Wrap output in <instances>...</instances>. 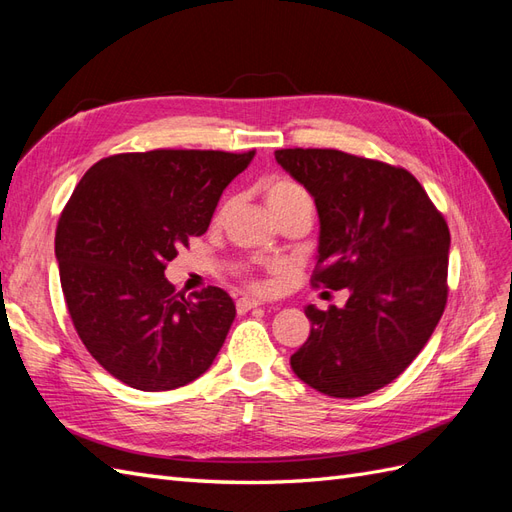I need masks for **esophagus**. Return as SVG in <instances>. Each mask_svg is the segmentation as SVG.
Here are the masks:
<instances>
[{
    "label": "esophagus",
    "mask_w": 512,
    "mask_h": 512,
    "mask_svg": "<svg viewBox=\"0 0 512 512\" xmlns=\"http://www.w3.org/2000/svg\"><path fill=\"white\" fill-rule=\"evenodd\" d=\"M259 305H261V300L248 298V296H242V298L235 300V309H238V313H246V311H251V309H255Z\"/></svg>",
    "instance_id": "34e87169"
}]
</instances>
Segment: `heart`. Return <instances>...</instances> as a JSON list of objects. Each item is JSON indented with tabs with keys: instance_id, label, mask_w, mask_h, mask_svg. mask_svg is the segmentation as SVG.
I'll return each instance as SVG.
<instances>
[{
	"instance_id": "heart-1",
	"label": "heart",
	"mask_w": 512,
	"mask_h": 512,
	"mask_svg": "<svg viewBox=\"0 0 512 512\" xmlns=\"http://www.w3.org/2000/svg\"><path fill=\"white\" fill-rule=\"evenodd\" d=\"M266 201L270 205V209H277L281 205H287L292 201H311L309 192L300 186L296 181L290 179H272L266 183ZM244 279L251 287H259V283L255 281V277L248 270H244Z\"/></svg>"
}]
</instances>
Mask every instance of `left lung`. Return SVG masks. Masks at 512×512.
<instances>
[{
    "mask_svg": "<svg viewBox=\"0 0 512 512\" xmlns=\"http://www.w3.org/2000/svg\"><path fill=\"white\" fill-rule=\"evenodd\" d=\"M320 214L313 287L344 290V309L307 307V342L290 363L333 398L389 385L422 352L448 303L450 229L409 170L339 149H277Z\"/></svg>",
    "mask_w": 512,
    "mask_h": 512,
    "instance_id": "left-lung-1",
    "label": "left lung"
}]
</instances>
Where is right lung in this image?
I'll list each match as a JSON object with an SVG mask.
<instances>
[{
    "label": "right lung",
    "mask_w": 512,
    "mask_h": 512,
    "mask_svg": "<svg viewBox=\"0 0 512 512\" xmlns=\"http://www.w3.org/2000/svg\"><path fill=\"white\" fill-rule=\"evenodd\" d=\"M253 157L255 149L116 153L90 166L64 205V303L86 350L121 383L168 391L214 363L235 318L231 296L214 285L183 296L164 270L207 231L222 190Z\"/></svg>",
    "instance_id": "1"
}]
</instances>
